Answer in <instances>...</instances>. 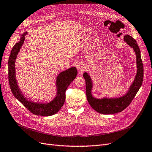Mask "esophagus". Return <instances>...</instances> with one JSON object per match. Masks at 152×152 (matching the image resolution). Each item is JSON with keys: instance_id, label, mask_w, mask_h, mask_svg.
Returning <instances> with one entry per match:
<instances>
[{"instance_id": "1", "label": "esophagus", "mask_w": 152, "mask_h": 152, "mask_svg": "<svg viewBox=\"0 0 152 152\" xmlns=\"http://www.w3.org/2000/svg\"><path fill=\"white\" fill-rule=\"evenodd\" d=\"M77 69L80 72H83L86 70V66H85V65L83 63L79 62L77 65Z\"/></svg>"}]
</instances>
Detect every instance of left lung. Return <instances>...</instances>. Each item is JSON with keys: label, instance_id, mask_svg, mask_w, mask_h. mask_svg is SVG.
Listing matches in <instances>:
<instances>
[{"label": "left lung", "instance_id": "8db88e82", "mask_svg": "<svg viewBox=\"0 0 152 152\" xmlns=\"http://www.w3.org/2000/svg\"><path fill=\"white\" fill-rule=\"evenodd\" d=\"M124 41L134 50L137 56V72L135 79L130 87L129 92L124 96L117 99H97L94 98L91 94L92 88V82L91 78L87 73H84L83 78L86 83L87 99L90 105L94 110L102 114H113L123 111L128 107L138 90L142 85L143 80V66L138 44L136 40L129 35L124 36Z\"/></svg>", "mask_w": 152, "mask_h": 152}]
</instances>
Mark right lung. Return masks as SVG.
<instances>
[{"label": "right lung", "mask_w": 152, "mask_h": 152, "mask_svg": "<svg viewBox=\"0 0 152 152\" xmlns=\"http://www.w3.org/2000/svg\"><path fill=\"white\" fill-rule=\"evenodd\" d=\"M23 34L20 41L14 45L11 50L8 61L9 66V82L12 92L17 99L24 105L28 111L36 115L41 116H51L57 113L63 106L65 100V92L70 83L74 80L77 75L75 67H71L59 74L57 77V94L56 98L48 104H37L27 100L20 90L16 81L15 72V62L18 53L24 42L25 35Z\"/></svg>", "instance_id": "1"}]
</instances>
